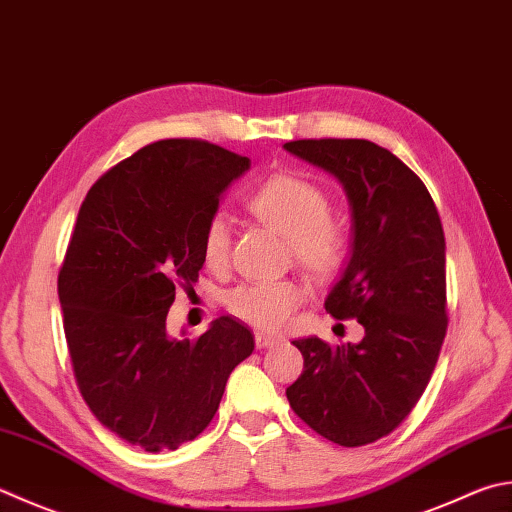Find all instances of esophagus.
Segmentation results:
<instances>
[{
  "mask_svg": "<svg viewBox=\"0 0 512 512\" xmlns=\"http://www.w3.org/2000/svg\"><path fill=\"white\" fill-rule=\"evenodd\" d=\"M276 343H278V336L256 332V347H258V350H263V347H269V345H276Z\"/></svg>",
  "mask_w": 512,
  "mask_h": 512,
  "instance_id": "1",
  "label": "esophagus"
}]
</instances>
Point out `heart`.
I'll return each mask as SVG.
<instances>
[{
  "instance_id": "1",
  "label": "heart",
  "mask_w": 512,
  "mask_h": 512,
  "mask_svg": "<svg viewBox=\"0 0 512 512\" xmlns=\"http://www.w3.org/2000/svg\"><path fill=\"white\" fill-rule=\"evenodd\" d=\"M247 207L260 223L287 236L294 258L312 276H330L339 267L345 249L343 229L327 216L330 200L303 178L272 176L249 194ZM231 229L225 214H214L202 231V256L211 269L227 265ZM305 298L303 283L294 278L256 281L231 289L227 307L258 330H281Z\"/></svg>"
}]
</instances>
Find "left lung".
<instances>
[{
    "mask_svg": "<svg viewBox=\"0 0 512 512\" xmlns=\"http://www.w3.org/2000/svg\"><path fill=\"white\" fill-rule=\"evenodd\" d=\"M285 151L341 182L352 249L325 298L334 318H356L359 343L298 339L303 374L287 388L292 410L339 446L372 443L417 406L446 336V238L428 189L370 140H296Z\"/></svg>",
    "mask_w": 512,
    "mask_h": 512,
    "instance_id": "8db88e82",
    "label": "left lung"
}]
</instances>
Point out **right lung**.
Returning <instances> with one entry per match:
<instances>
[{
    "label": "right lung",
    "instance_id": "1",
    "mask_svg": "<svg viewBox=\"0 0 512 512\" xmlns=\"http://www.w3.org/2000/svg\"><path fill=\"white\" fill-rule=\"evenodd\" d=\"M249 158L200 140H160L86 194L57 278L77 385L104 428L147 452L209 426L254 334L220 316L196 341L169 336L176 287L194 289L202 231Z\"/></svg>",
    "mask_w": 512,
    "mask_h": 512
}]
</instances>
